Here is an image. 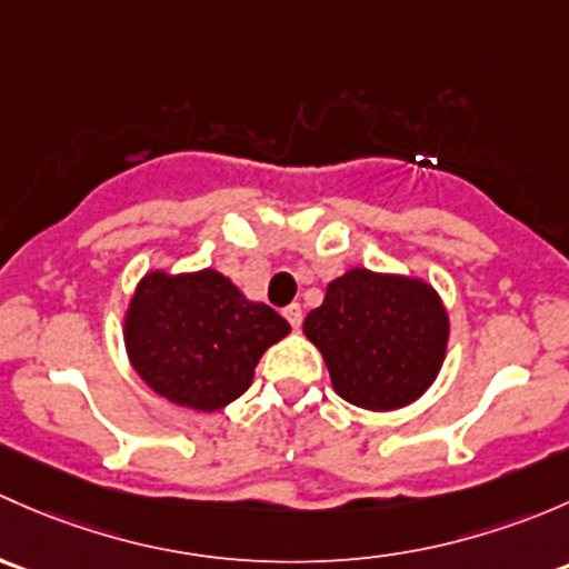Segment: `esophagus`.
Masks as SVG:
<instances>
[{
	"label": "esophagus",
	"mask_w": 569,
	"mask_h": 569,
	"mask_svg": "<svg viewBox=\"0 0 569 569\" xmlns=\"http://www.w3.org/2000/svg\"><path fill=\"white\" fill-rule=\"evenodd\" d=\"M284 318L292 328H298V326H301V320H303L301 307H298V303H290V307H284Z\"/></svg>",
	"instance_id": "obj_1"
}]
</instances>
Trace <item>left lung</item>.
I'll return each mask as SVG.
<instances>
[{
	"label": "left lung",
	"instance_id": "1",
	"mask_svg": "<svg viewBox=\"0 0 569 569\" xmlns=\"http://www.w3.org/2000/svg\"><path fill=\"white\" fill-rule=\"evenodd\" d=\"M331 386L350 406L397 411L419 400L443 365L449 315L430 284L350 268L303 320Z\"/></svg>",
	"mask_w": 569,
	"mask_h": 569
}]
</instances>
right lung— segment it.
<instances>
[{
	"label": "right lung",
	"instance_id": "right-lung-1",
	"mask_svg": "<svg viewBox=\"0 0 569 569\" xmlns=\"http://www.w3.org/2000/svg\"><path fill=\"white\" fill-rule=\"evenodd\" d=\"M290 333L266 303L249 301L224 273L150 271L126 312L128 361L163 400L213 413L243 395L257 361Z\"/></svg>",
	"mask_w": 569,
	"mask_h": 569
}]
</instances>
